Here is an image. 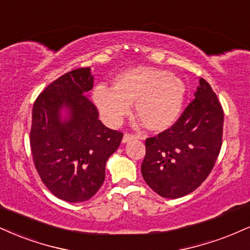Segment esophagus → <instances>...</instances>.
<instances>
[{
	"label": "esophagus",
	"instance_id": "esophagus-1",
	"mask_svg": "<svg viewBox=\"0 0 250 250\" xmlns=\"http://www.w3.org/2000/svg\"><path fill=\"white\" fill-rule=\"evenodd\" d=\"M134 138H137V136H135V135H130V134H125V135H123L122 142L127 143V142H129V141L134 140Z\"/></svg>",
	"mask_w": 250,
	"mask_h": 250
}]
</instances>
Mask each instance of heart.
<instances>
[{
    "label": "heart",
    "instance_id": "b5f03b06",
    "mask_svg": "<svg viewBox=\"0 0 250 250\" xmlns=\"http://www.w3.org/2000/svg\"><path fill=\"white\" fill-rule=\"evenodd\" d=\"M186 94L184 81L152 66H138L119 74L112 88L98 87L93 100L109 125H119L135 102V116L148 130L163 131L176 123Z\"/></svg>",
    "mask_w": 250,
    "mask_h": 250
}]
</instances>
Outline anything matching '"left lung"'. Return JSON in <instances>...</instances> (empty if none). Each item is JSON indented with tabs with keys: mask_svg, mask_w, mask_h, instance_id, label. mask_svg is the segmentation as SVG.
Instances as JSON below:
<instances>
[{
	"mask_svg": "<svg viewBox=\"0 0 250 250\" xmlns=\"http://www.w3.org/2000/svg\"><path fill=\"white\" fill-rule=\"evenodd\" d=\"M224 110L203 78L194 100L178 121L146 141L141 171L146 183L163 198L177 199L193 192L207 178L221 149Z\"/></svg>",
	"mask_w": 250,
	"mask_h": 250,
	"instance_id": "1",
	"label": "left lung"
}]
</instances>
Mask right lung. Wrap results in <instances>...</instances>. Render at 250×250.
<instances>
[{"label":"right lung","instance_id":"add662e5","mask_svg":"<svg viewBox=\"0 0 250 250\" xmlns=\"http://www.w3.org/2000/svg\"><path fill=\"white\" fill-rule=\"evenodd\" d=\"M91 67L77 68L50 83L32 108L30 146L42 182L59 199L86 201L104 180L107 159L123 137L104 125L89 101Z\"/></svg>","mask_w":250,"mask_h":250}]
</instances>
